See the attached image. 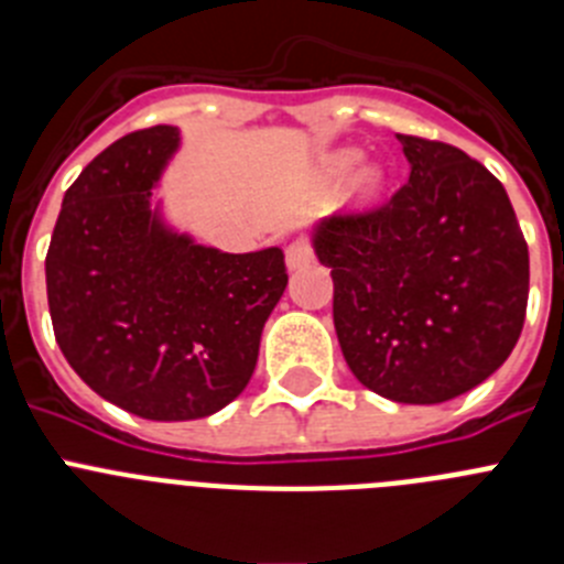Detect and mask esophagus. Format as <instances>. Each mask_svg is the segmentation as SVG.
Segmentation results:
<instances>
[{"label":"esophagus","mask_w":564,"mask_h":564,"mask_svg":"<svg viewBox=\"0 0 564 564\" xmlns=\"http://www.w3.org/2000/svg\"><path fill=\"white\" fill-rule=\"evenodd\" d=\"M285 262L291 271H296V268H305L313 262V246L307 242V239H293L291 246L285 248Z\"/></svg>","instance_id":"obj_1"}]
</instances>
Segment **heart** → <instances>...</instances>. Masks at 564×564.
Wrapping results in <instances>:
<instances>
[{"instance_id": "1", "label": "heart", "mask_w": 564, "mask_h": 564, "mask_svg": "<svg viewBox=\"0 0 564 564\" xmlns=\"http://www.w3.org/2000/svg\"><path fill=\"white\" fill-rule=\"evenodd\" d=\"M358 163V152L356 149H341V152L330 154V161H327V172L333 174V177H344V174H350L352 166ZM378 172L376 169H364L361 174H358V188H361L364 194H372L378 188Z\"/></svg>"}]
</instances>
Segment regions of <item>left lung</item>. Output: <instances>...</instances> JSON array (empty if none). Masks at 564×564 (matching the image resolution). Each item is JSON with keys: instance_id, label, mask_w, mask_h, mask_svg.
I'll list each match as a JSON object with an SVG mask.
<instances>
[{"instance_id": "left-lung-1", "label": "left lung", "mask_w": 564, "mask_h": 564, "mask_svg": "<svg viewBox=\"0 0 564 564\" xmlns=\"http://www.w3.org/2000/svg\"><path fill=\"white\" fill-rule=\"evenodd\" d=\"M410 181L390 203L313 228L352 376L398 403L475 390L511 356L528 305V246L506 188L441 141L398 134Z\"/></svg>"}]
</instances>
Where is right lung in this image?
<instances>
[{
  "label": "right lung",
  "instance_id": "add662e5",
  "mask_svg": "<svg viewBox=\"0 0 564 564\" xmlns=\"http://www.w3.org/2000/svg\"><path fill=\"white\" fill-rule=\"evenodd\" d=\"M181 129L123 134L67 188L50 251L47 305L69 367L147 421H194L246 390L288 285L282 248L226 253L163 220L152 188Z\"/></svg>",
  "mask_w": 564,
  "mask_h": 564
}]
</instances>
